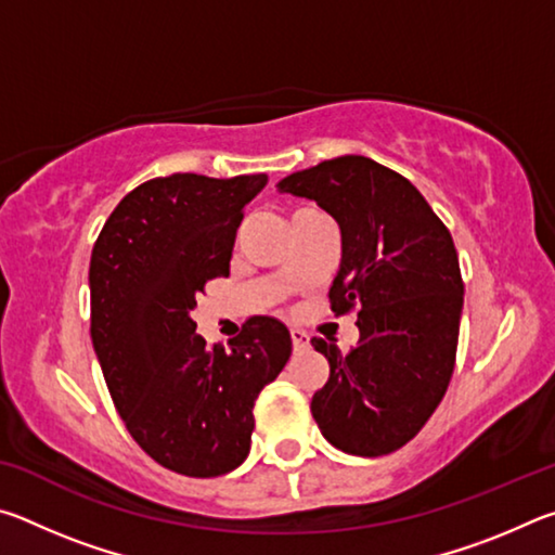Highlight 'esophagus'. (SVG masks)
Wrapping results in <instances>:
<instances>
[{
	"label": "esophagus",
	"mask_w": 555,
	"mask_h": 555,
	"mask_svg": "<svg viewBox=\"0 0 555 555\" xmlns=\"http://www.w3.org/2000/svg\"><path fill=\"white\" fill-rule=\"evenodd\" d=\"M291 340H294V350L300 352L308 347V333L300 331V327H291Z\"/></svg>",
	"instance_id": "1"
}]
</instances>
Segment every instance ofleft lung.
I'll return each instance as SVG.
<instances>
[{"mask_svg": "<svg viewBox=\"0 0 555 555\" xmlns=\"http://www.w3.org/2000/svg\"><path fill=\"white\" fill-rule=\"evenodd\" d=\"M276 188L337 222L331 308L340 315L357 306L350 352L311 340L331 362L311 401L315 424L343 453H393L426 426L453 377L465 294L453 237L406 178L367 156L321 162Z\"/></svg>", "mask_w": 555, "mask_h": 555, "instance_id": "obj_1", "label": "left lung"}]
</instances>
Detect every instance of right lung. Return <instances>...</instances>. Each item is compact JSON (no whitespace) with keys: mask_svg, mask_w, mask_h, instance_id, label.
<instances>
[{"mask_svg":"<svg viewBox=\"0 0 555 555\" xmlns=\"http://www.w3.org/2000/svg\"><path fill=\"white\" fill-rule=\"evenodd\" d=\"M267 173L152 178L125 198L90 257V337L127 430L158 465L218 477L249 455L255 401L291 357L288 327L255 315L205 345L191 311L230 274L242 210Z\"/></svg>","mask_w":555,"mask_h":555,"instance_id":"obj_1","label":"right lung"}]
</instances>
